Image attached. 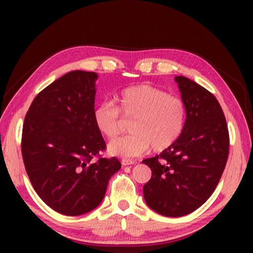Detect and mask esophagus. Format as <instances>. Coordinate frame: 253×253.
<instances>
[{"instance_id": "obj_1", "label": "esophagus", "mask_w": 253, "mask_h": 253, "mask_svg": "<svg viewBox=\"0 0 253 253\" xmlns=\"http://www.w3.org/2000/svg\"><path fill=\"white\" fill-rule=\"evenodd\" d=\"M135 163H137V162H136V161H131V160H123V161H122V164H123L124 166L132 165V164H135Z\"/></svg>"}]
</instances>
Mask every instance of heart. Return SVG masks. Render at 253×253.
Segmentation results:
<instances>
[{"mask_svg": "<svg viewBox=\"0 0 253 253\" xmlns=\"http://www.w3.org/2000/svg\"><path fill=\"white\" fill-rule=\"evenodd\" d=\"M118 108L104 101L93 109L95 126L107 138H114L121 130V111L126 118H134L129 126L131 135L110 142L108 153L113 156L136 157L147 152H162L176 142L186 125L187 109L178 97L169 96L151 84H137L124 89L116 97Z\"/></svg>", "mask_w": 253, "mask_h": 253, "instance_id": "obj_1", "label": "heart"}]
</instances>
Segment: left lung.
<instances>
[{"mask_svg": "<svg viewBox=\"0 0 253 253\" xmlns=\"http://www.w3.org/2000/svg\"><path fill=\"white\" fill-rule=\"evenodd\" d=\"M174 80L186 105L185 128L172 146L143 161L152 169L143 187L145 202L170 217L186 215L207 202L229 155L228 126L216 98L186 77Z\"/></svg>", "mask_w": 253, "mask_h": 253, "instance_id": "8db88e82", "label": "left lung"}]
</instances>
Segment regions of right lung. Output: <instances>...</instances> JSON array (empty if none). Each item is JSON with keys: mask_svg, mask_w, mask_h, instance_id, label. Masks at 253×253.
Here are the masks:
<instances>
[{"mask_svg": "<svg viewBox=\"0 0 253 253\" xmlns=\"http://www.w3.org/2000/svg\"><path fill=\"white\" fill-rule=\"evenodd\" d=\"M97 79L96 72H68L34 98L24 119L25 170L41 200L63 215L96 209L122 168L115 157L91 162L106 148L93 123Z\"/></svg>", "mask_w": 253, "mask_h": 253, "instance_id": "add662e5", "label": "right lung"}]
</instances>
